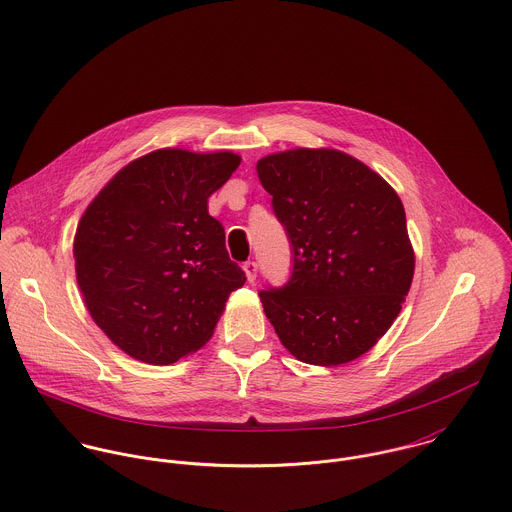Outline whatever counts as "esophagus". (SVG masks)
<instances>
[{"mask_svg":"<svg viewBox=\"0 0 512 512\" xmlns=\"http://www.w3.org/2000/svg\"><path fill=\"white\" fill-rule=\"evenodd\" d=\"M244 274H246V280L248 282H254L256 280V274H258V262H254V260H248V262H244Z\"/></svg>","mask_w":512,"mask_h":512,"instance_id":"34e87169","label":"esophagus"}]
</instances>
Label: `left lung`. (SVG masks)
I'll use <instances>...</instances> for the list:
<instances>
[{"label": "left lung", "mask_w": 512, "mask_h": 512, "mask_svg": "<svg viewBox=\"0 0 512 512\" xmlns=\"http://www.w3.org/2000/svg\"><path fill=\"white\" fill-rule=\"evenodd\" d=\"M262 187L292 248V276L260 292L282 345L301 363L359 359L390 329L414 278L396 191L337 149L262 157Z\"/></svg>", "instance_id": "1"}]
</instances>
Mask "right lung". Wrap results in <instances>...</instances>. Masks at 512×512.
<instances>
[{
	"label": "right lung",
	"mask_w": 512,
	"mask_h": 512,
	"mask_svg": "<svg viewBox=\"0 0 512 512\" xmlns=\"http://www.w3.org/2000/svg\"><path fill=\"white\" fill-rule=\"evenodd\" d=\"M238 165L232 151L157 149L118 171L84 211L76 282L94 323L130 357L171 365L195 353L244 286L207 211Z\"/></svg>",
	"instance_id": "obj_1"
}]
</instances>
